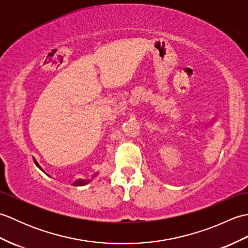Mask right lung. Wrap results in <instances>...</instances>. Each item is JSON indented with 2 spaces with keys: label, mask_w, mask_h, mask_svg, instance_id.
<instances>
[{
  "label": "right lung",
  "mask_w": 248,
  "mask_h": 248,
  "mask_svg": "<svg viewBox=\"0 0 248 248\" xmlns=\"http://www.w3.org/2000/svg\"><path fill=\"white\" fill-rule=\"evenodd\" d=\"M35 164L40 168V166L38 165V163L35 162ZM40 170H41V168H40ZM88 182H89L88 180H83V179H82V180H77V181L73 182V186H85V184H87Z\"/></svg>",
  "instance_id": "obj_1"
}]
</instances>
